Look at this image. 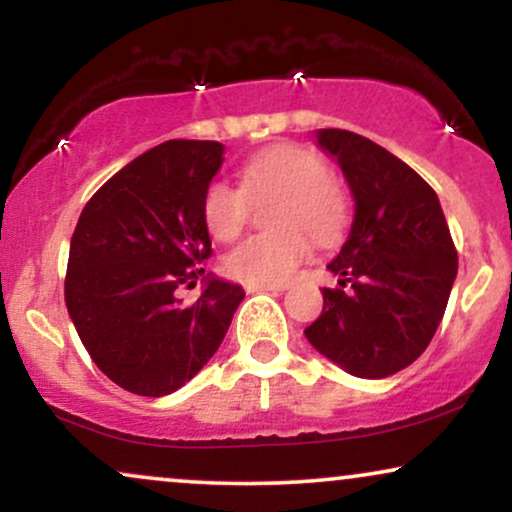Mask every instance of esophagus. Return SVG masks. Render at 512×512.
<instances>
[{"label":"esophagus","mask_w":512,"mask_h":512,"mask_svg":"<svg viewBox=\"0 0 512 512\" xmlns=\"http://www.w3.org/2000/svg\"><path fill=\"white\" fill-rule=\"evenodd\" d=\"M286 286H279V284H248L245 286V291L248 293H264V291H284Z\"/></svg>","instance_id":"esophagus-1"}]
</instances>
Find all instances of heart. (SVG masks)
Returning a JSON list of instances; mask_svg holds the SVG:
<instances>
[{
  "mask_svg": "<svg viewBox=\"0 0 512 512\" xmlns=\"http://www.w3.org/2000/svg\"><path fill=\"white\" fill-rule=\"evenodd\" d=\"M281 197L276 233H257L226 257L228 274L243 284H286L313 252V239L332 245L349 226V199L332 180L330 166L303 146H274L250 158L240 185L214 180L204 192V223L219 240H233L250 219L252 199Z\"/></svg>",
  "mask_w": 512,
  "mask_h": 512,
  "instance_id": "1",
  "label": "heart"
}]
</instances>
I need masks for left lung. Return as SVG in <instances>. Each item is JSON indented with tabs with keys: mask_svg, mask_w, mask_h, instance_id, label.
I'll return each instance as SVG.
<instances>
[{
	"mask_svg": "<svg viewBox=\"0 0 512 512\" xmlns=\"http://www.w3.org/2000/svg\"><path fill=\"white\" fill-rule=\"evenodd\" d=\"M317 144L337 158L356 214L327 264L342 289H322V313L305 337L346 373L387 378L431 344L457 276L455 243L438 195L414 168L346 129H320Z\"/></svg>",
	"mask_w": 512,
	"mask_h": 512,
	"instance_id": "obj_1",
	"label": "left lung"
}]
</instances>
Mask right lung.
Masks as SVG:
<instances>
[{"label":"right lung","mask_w":512,"mask_h":512,"mask_svg":"<svg viewBox=\"0 0 512 512\" xmlns=\"http://www.w3.org/2000/svg\"><path fill=\"white\" fill-rule=\"evenodd\" d=\"M226 146L170 139L117 170L86 202L69 245L64 301L93 363L127 392L163 397L216 354L245 291L207 276L204 192Z\"/></svg>","instance_id":"add662e5"}]
</instances>
